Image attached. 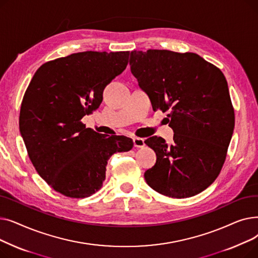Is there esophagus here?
Here are the masks:
<instances>
[{
  "label": "esophagus",
  "mask_w": 258,
  "mask_h": 258,
  "mask_svg": "<svg viewBox=\"0 0 258 258\" xmlns=\"http://www.w3.org/2000/svg\"><path fill=\"white\" fill-rule=\"evenodd\" d=\"M133 142H134V146H135V147H137V148L144 147V145H145L144 139H142V138H137V137H136V138H134Z\"/></svg>",
  "instance_id": "34e87169"
}]
</instances>
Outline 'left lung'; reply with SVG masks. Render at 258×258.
Returning <instances> with one entry per match:
<instances>
[{
  "instance_id": "8db88e82",
  "label": "left lung",
  "mask_w": 258,
  "mask_h": 258,
  "mask_svg": "<svg viewBox=\"0 0 258 258\" xmlns=\"http://www.w3.org/2000/svg\"><path fill=\"white\" fill-rule=\"evenodd\" d=\"M131 71L148 95L154 111L167 114L173 143L161 137L144 142L155 151L146 183L174 199L194 197L218 178L234 128L227 80L218 67L197 53L169 50L131 52Z\"/></svg>"
}]
</instances>
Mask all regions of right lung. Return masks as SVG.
Returning <instances> with one entry per match:
<instances>
[{"mask_svg":"<svg viewBox=\"0 0 258 258\" xmlns=\"http://www.w3.org/2000/svg\"><path fill=\"white\" fill-rule=\"evenodd\" d=\"M130 51L73 53L40 66L21 104L20 131L29 159L64 197L88 198L105 180L107 160L133 140L86 128L81 122L102 101L107 84L125 70Z\"/></svg>","mask_w":258,"mask_h":258,"instance_id":"1","label":"right lung"}]
</instances>
